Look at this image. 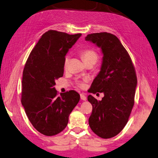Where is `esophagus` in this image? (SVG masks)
I'll list each match as a JSON object with an SVG mask.
<instances>
[{"label":"esophagus","mask_w":158,"mask_h":158,"mask_svg":"<svg viewBox=\"0 0 158 158\" xmlns=\"http://www.w3.org/2000/svg\"><path fill=\"white\" fill-rule=\"evenodd\" d=\"M80 97H81V99L83 100V101H85L86 100V97L83 94H80Z\"/></svg>","instance_id":"obj_1"}]
</instances>
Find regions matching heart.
<instances>
[{"instance_id":"obj_1","label":"heart","mask_w":158,"mask_h":158,"mask_svg":"<svg viewBox=\"0 0 158 158\" xmlns=\"http://www.w3.org/2000/svg\"><path fill=\"white\" fill-rule=\"evenodd\" d=\"M81 55L83 59V61L85 64H88L91 61H94L96 63V61L98 60V55L93 49L91 48H85L81 52ZM69 63V57H66L64 60V66L66 68ZM87 78H84L82 80H77L76 83L77 85L80 88H83L85 86V83L88 81Z\"/></svg>"}]
</instances>
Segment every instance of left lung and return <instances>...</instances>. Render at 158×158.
Returning a JSON list of instances; mask_svg holds the SVG:
<instances>
[{"mask_svg": "<svg viewBox=\"0 0 158 158\" xmlns=\"http://www.w3.org/2000/svg\"><path fill=\"white\" fill-rule=\"evenodd\" d=\"M86 41L101 47L103 54L100 73L92 82L89 92H103L97 101L88 97L92 105L89 125L102 138L116 136L125 127L134 105L137 77L132 60L116 35L107 32L88 34Z\"/></svg>", "mask_w": 158, "mask_h": 158, "instance_id": "left-lung-1", "label": "left lung"}]
</instances>
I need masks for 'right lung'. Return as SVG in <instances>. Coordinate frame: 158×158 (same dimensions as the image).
Wrapping results in <instances>:
<instances>
[{
    "label": "right lung",
    "instance_id": "obj_1",
    "mask_svg": "<svg viewBox=\"0 0 158 158\" xmlns=\"http://www.w3.org/2000/svg\"><path fill=\"white\" fill-rule=\"evenodd\" d=\"M81 35L49 30L26 61L21 103L31 123L43 135L52 136L62 131L79 101L78 92L70 90L59 95L54 85L55 80L63 77L65 56Z\"/></svg>",
    "mask_w": 158,
    "mask_h": 158
}]
</instances>
